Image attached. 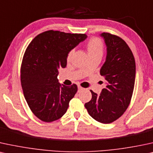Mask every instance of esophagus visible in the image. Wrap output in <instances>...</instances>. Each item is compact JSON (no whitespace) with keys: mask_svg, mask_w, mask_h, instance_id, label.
Listing matches in <instances>:
<instances>
[{"mask_svg":"<svg viewBox=\"0 0 153 153\" xmlns=\"http://www.w3.org/2000/svg\"><path fill=\"white\" fill-rule=\"evenodd\" d=\"M78 92H80L81 90H82L83 89H84V88H82V87H80V86H78Z\"/></svg>","mask_w":153,"mask_h":153,"instance_id":"esophagus-1","label":"esophagus"}]
</instances>
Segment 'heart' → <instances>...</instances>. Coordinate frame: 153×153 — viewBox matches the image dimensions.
I'll return each mask as SVG.
<instances>
[{
  "label": "heart",
  "instance_id": "b5f03b06",
  "mask_svg": "<svg viewBox=\"0 0 153 153\" xmlns=\"http://www.w3.org/2000/svg\"><path fill=\"white\" fill-rule=\"evenodd\" d=\"M87 49H88V51L90 56L94 55H102V53H103V44H102V42L101 41L100 39L97 37L92 38L88 42ZM73 52H74V51L71 50L68 53V61H69L71 59Z\"/></svg>",
  "mask_w": 153,
  "mask_h": 153
}]
</instances>
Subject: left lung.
Masks as SVG:
<instances>
[{
    "label": "left lung",
    "mask_w": 153,
    "mask_h": 153,
    "mask_svg": "<svg viewBox=\"0 0 153 153\" xmlns=\"http://www.w3.org/2000/svg\"><path fill=\"white\" fill-rule=\"evenodd\" d=\"M100 36L107 46L106 61L100 69L107 86L100 94L90 90L92 99L85 107L96 121L110 123L121 117L130 104L135 85L136 62L124 40L105 32Z\"/></svg>",
    "instance_id": "8db88e82"
}]
</instances>
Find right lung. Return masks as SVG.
<instances>
[{
  "label": "right lung",
  "mask_w": 153,
  "mask_h": 153,
  "mask_svg": "<svg viewBox=\"0 0 153 153\" xmlns=\"http://www.w3.org/2000/svg\"><path fill=\"white\" fill-rule=\"evenodd\" d=\"M87 36L49 30L38 34L27 48L21 65V85L29 107L42 121L62 117L77 92L76 85H61L57 76L59 69L66 66L69 51Z\"/></svg>",
  "instance_id": "right-lung-1"
}]
</instances>
